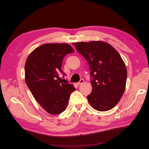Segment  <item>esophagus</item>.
<instances>
[{
    "label": "esophagus",
    "mask_w": 149,
    "mask_h": 149,
    "mask_svg": "<svg viewBox=\"0 0 149 149\" xmlns=\"http://www.w3.org/2000/svg\"><path fill=\"white\" fill-rule=\"evenodd\" d=\"M84 81V80L83 79H81V80H80V81H79V82H78V83H77V84H78V85H80V84H81L82 83H83Z\"/></svg>",
    "instance_id": "1"
}]
</instances>
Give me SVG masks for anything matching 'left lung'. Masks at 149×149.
<instances>
[{"mask_svg":"<svg viewBox=\"0 0 149 149\" xmlns=\"http://www.w3.org/2000/svg\"><path fill=\"white\" fill-rule=\"evenodd\" d=\"M77 51L88 62L92 91L88 100L98 111H107L120 101L126 88L127 69L120 55L101 41L74 43Z\"/></svg>","mask_w":149,"mask_h":149,"instance_id":"left-lung-1","label":"left lung"}]
</instances>
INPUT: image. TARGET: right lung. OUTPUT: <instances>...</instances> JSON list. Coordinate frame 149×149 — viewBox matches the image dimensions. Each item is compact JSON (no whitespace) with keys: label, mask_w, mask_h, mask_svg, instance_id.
<instances>
[{"label":"right lung","mask_w":149,"mask_h":149,"mask_svg":"<svg viewBox=\"0 0 149 149\" xmlns=\"http://www.w3.org/2000/svg\"><path fill=\"white\" fill-rule=\"evenodd\" d=\"M74 52L66 43H47L35 49L26 59L27 86L37 102L51 115L66 110L70 93L75 89L72 84L63 83L59 77L60 74L65 75L61 69L63 59Z\"/></svg>","instance_id":"obj_1"}]
</instances>
